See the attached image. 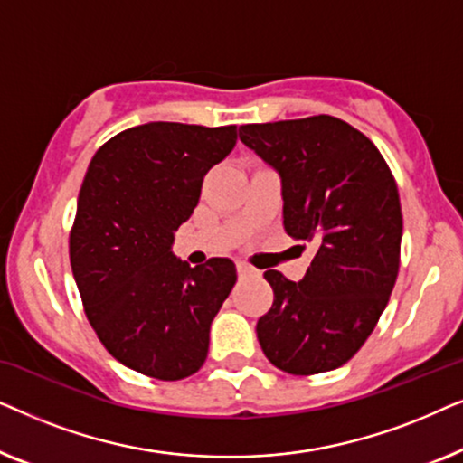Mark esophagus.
<instances>
[{"instance_id":"esophagus-1","label":"esophagus","mask_w":463,"mask_h":463,"mask_svg":"<svg viewBox=\"0 0 463 463\" xmlns=\"http://www.w3.org/2000/svg\"><path fill=\"white\" fill-rule=\"evenodd\" d=\"M236 269H238V276L240 278H249V276H255L257 274V269H252L250 265H246V263H238Z\"/></svg>"}]
</instances>
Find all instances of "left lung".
I'll use <instances>...</instances> for the list:
<instances>
[{
  "instance_id": "1",
  "label": "left lung",
  "mask_w": 463,
  "mask_h": 463,
  "mask_svg": "<svg viewBox=\"0 0 463 463\" xmlns=\"http://www.w3.org/2000/svg\"><path fill=\"white\" fill-rule=\"evenodd\" d=\"M240 141L274 168L282 225L312 242L299 282L268 269L269 312L257 322L268 360L290 375L345 364L375 328L398 276L402 213L379 149L331 116L240 126Z\"/></svg>"
}]
</instances>
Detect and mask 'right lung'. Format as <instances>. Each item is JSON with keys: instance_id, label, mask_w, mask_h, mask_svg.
I'll list each match as a JSON object with an SVG mask.
<instances>
[{"instance_id": "add662e5", "label": "right lung", "mask_w": 463, "mask_h": 463, "mask_svg": "<svg viewBox=\"0 0 463 463\" xmlns=\"http://www.w3.org/2000/svg\"><path fill=\"white\" fill-rule=\"evenodd\" d=\"M236 141V126L149 122L107 141L88 166L69 240L71 269L100 344L132 371L176 382L204 364L236 265L214 257L189 268L173 242L206 173Z\"/></svg>"}]
</instances>
